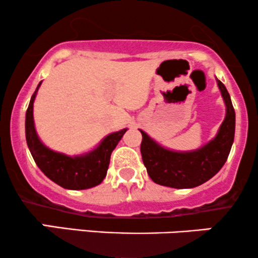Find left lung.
Instances as JSON below:
<instances>
[{"label":"left lung","mask_w":258,"mask_h":258,"mask_svg":"<svg viewBox=\"0 0 258 258\" xmlns=\"http://www.w3.org/2000/svg\"><path fill=\"white\" fill-rule=\"evenodd\" d=\"M226 103V117L216 137L191 152H173L156 143L142 131L141 153L148 174L156 184L171 188H194L215 176L229 155L235 132V111L226 86L217 80Z\"/></svg>","instance_id":"left-lung-1"}]
</instances>
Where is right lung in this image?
I'll use <instances>...</instances> for the list:
<instances>
[{"label":"right lung","instance_id":"1","mask_svg":"<svg viewBox=\"0 0 258 258\" xmlns=\"http://www.w3.org/2000/svg\"><path fill=\"white\" fill-rule=\"evenodd\" d=\"M40 86L41 82L32 94L25 116L26 143L38 168L49 179L65 189L81 190L100 184L106 176L112 150L125 135L127 128L108 135L96 149L84 155L72 158L51 150L40 141L34 125L32 109Z\"/></svg>","mask_w":258,"mask_h":258}]
</instances>
